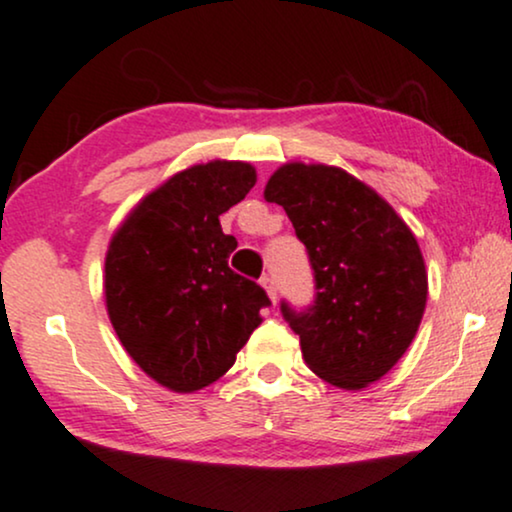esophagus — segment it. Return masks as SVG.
<instances>
[{
	"instance_id": "obj_1",
	"label": "esophagus",
	"mask_w": 512,
	"mask_h": 512,
	"mask_svg": "<svg viewBox=\"0 0 512 512\" xmlns=\"http://www.w3.org/2000/svg\"><path fill=\"white\" fill-rule=\"evenodd\" d=\"M260 283H262V288H264V291H267L269 300H272V303H276V283H274L272 276H269V274H267V276H262Z\"/></svg>"
}]
</instances>
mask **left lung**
I'll return each instance as SVG.
<instances>
[{
    "mask_svg": "<svg viewBox=\"0 0 512 512\" xmlns=\"http://www.w3.org/2000/svg\"><path fill=\"white\" fill-rule=\"evenodd\" d=\"M264 200L286 209L315 269V305L281 303L307 367L346 391L379 381L410 348L427 305L417 238L377 190L338 166L283 164Z\"/></svg>",
    "mask_w": 512,
    "mask_h": 512,
    "instance_id": "1",
    "label": "left lung"
}]
</instances>
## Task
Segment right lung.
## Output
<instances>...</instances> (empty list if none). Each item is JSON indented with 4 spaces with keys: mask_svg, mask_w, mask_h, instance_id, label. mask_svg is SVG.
<instances>
[{
    "mask_svg": "<svg viewBox=\"0 0 512 512\" xmlns=\"http://www.w3.org/2000/svg\"><path fill=\"white\" fill-rule=\"evenodd\" d=\"M255 181L248 162L190 166L147 193L109 240L107 315L135 365L164 389L214 384L262 324L267 293L229 267L238 240L219 224Z\"/></svg>",
    "mask_w": 512,
    "mask_h": 512,
    "instance_id": "right-lung-1",
    "label": "right lung"
}]
</instances>
